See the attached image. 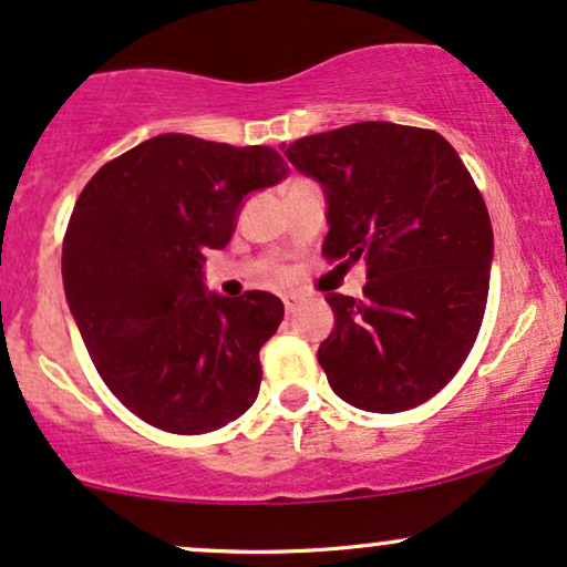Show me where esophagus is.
Listing matches in <instances>:
<instances>
[{"label": "esophagus", "mask_w": 567, "mask_h": 567, "mask_svg": "<svg viewBox=\"0 0 567 567\" xmlns=\"http://www.w3.org/2000/svg\"><path fill=\"white\" fill-rule=\"evenodd\" d=\"M284 308H286V312H297V308H299V299L297 297H284Z\"/></svg>", "instance_id": "34e87169"}]
</instances>
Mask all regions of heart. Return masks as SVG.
Wrapping results in <instances>:
<instances>
[{
  "label": "heart",
  "mask_w": 567,
  "mask_h": 567,
  "mask_svg": "<svg viewBox=\"0 0 567 567\" xmlns=\"http://www.w3.org/2000/svg\"><path fill=\"white\" fill-rule=\"evenodd\" d=\"M272 276H276V278H284V276H281V272H272Z\"/></svg>",
  "instance_id": "obj_1"
}]
</instances>
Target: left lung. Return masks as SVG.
<instances>
[{
	"label": "left lung",
	"instance_id": "8db88e82",
	"mask_svg": "<svg viewBox=\"0 0 567 567\" xmlns=\"http://www.w3.org/2000/svg\"><path fill=\"white\" fill-rule=\"evenodd\" d=\"M323 185L329 262H365L363 299L334 295L318 363L342 401L395 414L467 361L488 302L494 230L475 179L435 130L358 122L284 145Z\"/></svg>",
	"mask_w": 567,
	"mask_h": 567
}]
</instances>
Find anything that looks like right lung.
I'll return each mask as SVG.
<instances>
[{
    "label": "right lung",
    "instance_id": "add662e5",
    "mask_svg": "<svg viewBox=\"0 0 567 567\" xmlns=\"http://www.w3.org/2000/svg\"><path fill=\"white\" fill-rule=\"evenodd\" d=\"M265 145L158 135L103 164L63 238V286L97 374L132 414L204 435L255 403L259 350L284 321L268 291L209 295L204 251L223 249L251 190L281 183Z\"/></svg>",
    "mask_w": 567,
    "mask_h": 567
}]
</instances>
